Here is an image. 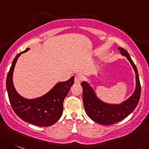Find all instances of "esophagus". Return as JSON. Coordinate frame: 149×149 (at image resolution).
Segmentation results:
<instances>
[{
  "mask_svg": "<svg viewBox=\"0 0 149 149\" xmlns=\"http://www.w3.org/2000/svg\"><path fill=\"white\" fill-rule=\"evenodd\" d=\"M81 81H82V77H81V76H80V75L76 76L74 79V81L76 84H79V83H81Z\"/></svg>",
  "mask_w": 149,
  "mask_h": 149,
  "instance_id": "1",
  "label": "esophagus"
}]
</instances>
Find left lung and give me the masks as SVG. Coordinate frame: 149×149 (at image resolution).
I'll list each match as a JSON object with an SVG mask.
<instances>
[{
	"label": "left lung",
	"instance_id": "8db88e82",
	"mask_svg": "<svg viewBox=\"0 0 149 149\" xmlns=\"http://www.w3.org/2000/svg\"><path fill=\"white\" fill-rule=\"evenodd\" d=\"M122 56L130 62L135 73V90L132 95L120 104H109L103 101L97 95L91 84L84 81L81 83L83 89V103L87 115L93 121L101 125H111L124 119L134 111L140 97V79L137 68L129 53L123 48H118Z\"/></svg>",
	"mask_w": 149,
	"mask_h": 149
}]
</instances>
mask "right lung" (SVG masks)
Returning a JSON list of instances; mask_svg holds the SVG:
<instances>
[{
  "label": "right lung",
  "mask_w": 149,
  "mask_h": 149,
  "mask_svg": "<svg viewBox=\"0 0 149 149\" xmlns=\"http://www.w3.org/2000/svg\"><path fill=\"white\" fill-rule=\"evenodd\" d=\"M30 49L18 54L14 59L7 77L6 90L12 107L24 121L38 126H50L57 121L63 112V101L74 83V76L66 81L58 82L45 93L36 98H26L18 93L13 84L15 64L20 55Z\"/></svg>",
  "instance_id": "add662e5"
}]
</instances>
